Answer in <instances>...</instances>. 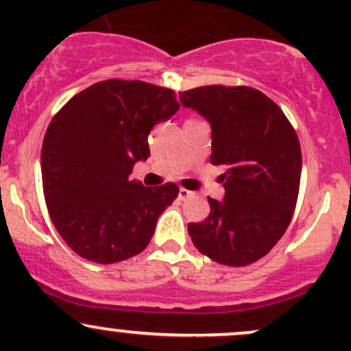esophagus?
I'll return each mask as SVG.
<instances>
[{"mask_svg": "<svg viewBox=\"0 0 351 351\" xmlns=\"http://www.w3.org/2000/svg\"><path fill=\"white\" fill-rule=\"evenodd\" d=\"M193 196H195V193H193V191H189V189H184V188H180V191H178V198H180L181 201L193 198Z\"/></svg>", "mask_w": 351, "mask_h": 351, "instance_id": "1", "label": "esophagus"}]
</instances>
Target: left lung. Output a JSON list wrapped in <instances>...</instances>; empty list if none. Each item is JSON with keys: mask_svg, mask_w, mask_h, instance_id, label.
I'll return each mask as SVG.
<instances>
[{"mask_svg": "<svg viewBox=\"0 0 351 351\" xmlns=\"http://www.w3.org/2000/svg\"><path fill=\"white\" fill-rule=\"evenodd\" d=\"M180 102L211 125L209 160L226 170L219 176L223 201L208 198L209 216L188 224L193 244L215 263H256L284 236L295 209L302 173L295 130L252 87H196L180 92Z\"/></svg>", "mask_w": 351, "mask_h": 351, "instance_id": "left-lung-1", "label": "left lung"}]
</instances>
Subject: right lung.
Returning a JSON list of instances; mask_svg holds the SVG:
<instances>
[{
	"label": "right lung",
	"instance_id": "add662e5",
	"mask_svg": "<svg viewBox=\"0 0 351 351\" xmlns=\"http://www.w3.org/2000/svg\"><path fill=\"white\" fill-rule=\"evenodd\" d=\"M175 92L142 80L110 79L84 88L51 120L41 150L44 198L56 229L80 257L97 264L147 247L178 186L132 180L150 156L153 125L176 114Z\"/></svg>",
	"mask_w": 351,
	"mask_h": 351
}]
</instances>
